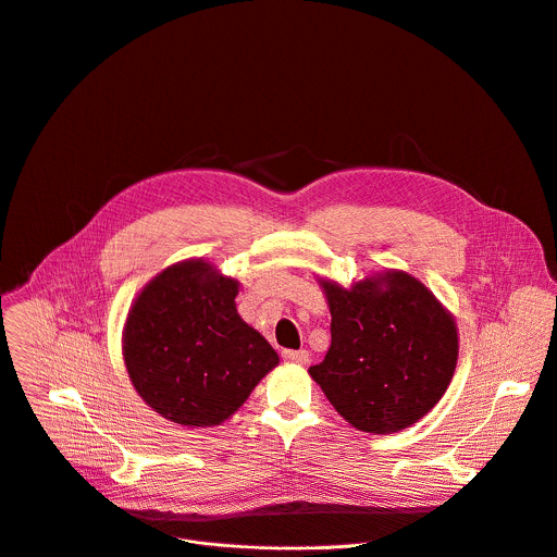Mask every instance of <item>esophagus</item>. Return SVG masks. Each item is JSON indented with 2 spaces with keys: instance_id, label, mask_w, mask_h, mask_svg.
I'll use <instances>...</instances> for the list:
<instances>
[{
  "instance_id": "34e87169",
  "label": "esophagus",
  "mask_w": 557,
  "mask_h": 557,
  "mask_svg": "<svg viewBox=\"0 0 557 557\" xmlns=\"http://www.w3.org/2000/svg\"><path fill=\"white\" fill-rule=\"evenodd\" d=\"M284 360L288 364H297V367H305L309 362V350L299 348V350H284Z\"/></svg>"
}]
</instances>
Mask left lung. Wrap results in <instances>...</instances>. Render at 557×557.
I'll use <instances>...</instances> for the list:
<instances>
[{"label": "left lung", "instance_id": "left-lung-1", "mask_svg": "<svg viewBox=\"0 0 557 557\" xmlns=\"http://www.w3.org/2000/svg\"><path fill=\"white\" fill-rule=\"evenodd\" d=\"M318 282L331 311V348L309 375L358 431L386 435L413 426L458 367L453 313L407 271H377L348 288Z\"/></svg>", "mask_w": 557, "mask_h": 557}]
</instances>
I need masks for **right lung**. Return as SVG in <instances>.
<instances>
[{
	"mask_svg": "<svg viewBox=\"0 0 557 557\" xmlns=\"http://www.w3.org/2000/svg\"><path fill=\"white\" fill-rule=\"evenodd\" d=\"M239 282L205 258L166 267L133 299L122 356L137 395L162 418L220 426L280 364L235 307Z\"/></svg>",
	"mask_w": 557,
	"mask_h": 557,
	"instance_id": "1",
	"label": "right lung"
}]
</instances>
